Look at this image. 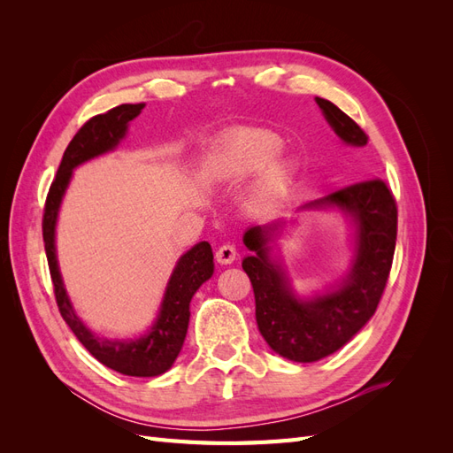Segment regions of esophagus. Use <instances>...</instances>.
Instances as JSON below:
<instances>
[{"instance_id":"34e87169","label":"esophagus","mask_w":453,"mask_h":453,"mask_svg":"<svg viewBox=\"0 0 453 453\" xmlns=\"http://www.w3.org/2000/svg\"><path fill=\"white\" fill-rule=\"evenodd\" d=\"M236 248L232 243H223L221 248L215 251V258L219 265H232L236 260Z\"/></svg>"}]
</instances>
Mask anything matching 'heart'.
<instances>
[{"label": "heart", "instance_id": "heart-1", "mask_svg": "<svg viewBox=\"0 0 453 453\" xmlns=\"http://www.w3.org/2000/svg\"><path fill=\"white\" fill-rule=\"evenodd\" d=\"M281 140L270 130H242L217 150L215 170L225 180H243L263 170L278 157ZM270 164V163H269ZM271 165V164H270ZM291 164L276 160L260 173L253 198L258 205H273L285 198L291 185Z\"/></svg>", "mask_w": 453, "mask_h": 453}]
</instances>
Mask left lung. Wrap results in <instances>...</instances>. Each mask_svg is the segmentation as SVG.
Returning a JSON list of instances; mask_svg holds the SVG:
<instances>
[{
  "label": "left lung",
  "instance_id": "8db88e82",
  "mask_svg": "<svg viewBox=\"0 0 453 453\" xmlns=\"http://www.w3.org/2000/svg\"><path fill=\"white\" fill-rule=\"evenodd\" d=\"M315 102L342 142L351 147L368 143L365 130L333 102ZM304 208H340L357 226L351 272L336 289L310 300L293 293L281 266L270 260L268 242L280 223L245 232L243 243L251 255L243 258L242 268L251 280L257 325L268 346L285 359L313 363L348 344L374 315L395 255L396 202L386 181L368 180L313 200Z\"/></svg>",
  "mask_w": 453,
  "mask_h": 453
}]
</instances>
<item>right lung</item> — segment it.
<instances>
[{
	"instance_id": "1",
	"label": "right lung",
	"mask_w": 453,
	"mask_h": 453,
	"mask_svg": "<svg viewBox=\"0 0 453 453\" xmlns=\"http://www.w3.org/2000/svg\"><path fill=\"white\" fill-rule=\"evenodd\" d=\"M143 107L145 104L117 105L109 109L107 113L88 119L73 135V140L64 150L57 177H54L47 195L43 210V242L58 310L81 344L92 353V357L98 359L107 368H113L127 376L150 378L166 372L183 348L190 318V298L213 273L211 245L208 242H200L180 258L168 281L166 293H164L155 325L150 326L147 334L135 340H107L88 331L83 321L75 315L70 298L65 295L58 270L57 248H54L57 215L67 183L72 180L73 168L94 157L107 153V150H113L119 142L125 138L128 122L138 117Z\"/></svg>"
}]
</instances>
